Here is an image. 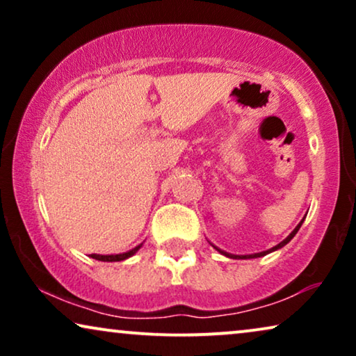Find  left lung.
I'll return each instance as SVG.
<instances>
[{
    "label": "left lung",
    "mask_w": 356,
    "mask_h": 356,
    "mask_svg": "<svg viewBox=\"0 0 356 356\" xmlns=\"http://www.w3.org/2000/svg\"><path fill=\"white\" fill-rule=\"evenodd\" d=\"M305 218H306V217H303V218H301V222L298 223V225H296V227H295V230H293V232H291V233H290V235H289V236H286L284 241H280V243H279V245H277V246H274V248H270V250H267V251L254 252V254H230V252H227V251H222V250H220V248L213 246V245H212V243H211V245H212L213 248H216V250H217L218 252H220V254H223V256H227V257H232V259H254V257H262V256L269 254V252H272V251H277V250H280V248H284V246L286 245V243H290V241H291V238H293V236L296 235V233H298V230H300V227H301V225H303Z\"/></svg>",
    "instance_id": "8db88e82"
}]
</instances>
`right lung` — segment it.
I'll list each match as a JSON object with an SVG mask.
<instances>
[{
    "mask_svg": "<svg viewBox=\"0 0 356 356\" xmlns=\"http://www.w3.org/2000/svg\"><path fill=\"white\" fill-rule=\"evenodd\" d=\"M140 248H143V243L140 245H138L136 248H133V250L126 251V252H120V254H90L92 259H97V261H104V262H116V261H124L128 259V257L134 256L136 252H138Z\"/></svg>",
    "mask_w": 356,
    "mask_h": 356,
    "instance_id": "obj_1",
    "label": "right lung"
}]
</instances>
